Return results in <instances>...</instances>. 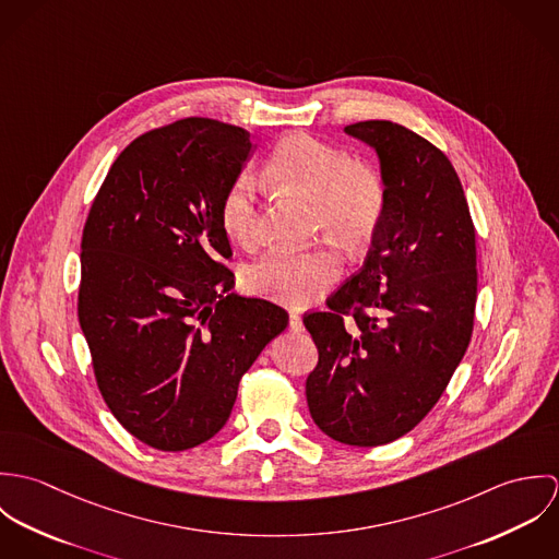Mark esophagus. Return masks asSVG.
I'll list each match as a JSON object with an SVG mask.
<instances>
[{
  "instance_id": "34e87169",
  "label": "esophagus",
  "mask_w": 559,
  "mask_h": 559,
  "mask_svg": "<svg viewBox=\"0 0 559 559\" xmlns=\"http://www.w3.org/2000/svg\"><path fill=\"white\" fill-rule=\"evenodd\" d=\"M288 324H290L293 331H304V322H301L299 312H290V314H288Z\"/></svg>"
}]
</instances>
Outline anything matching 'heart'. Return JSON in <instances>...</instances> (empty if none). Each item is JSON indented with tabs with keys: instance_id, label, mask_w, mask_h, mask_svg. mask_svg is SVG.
Listing matches in <instances>:
<instances>
[{
	"instance_id": "1",
	"label": "heart",
	"mask_w": 559,
	"mask_h": 559,
	"mask_svg": "<svg viewBox=\"0 0 559 559\" xmlns=\"http://www.w3.org/2000/svg\"><path fill=\"white\" fill-rule=\"evenodd\" d=\"M264 182L312 200L314 233L337 240L348 251L366 249L388 215V180L372 160L350 157L310 133H290L275 144L264 163ZM219 224L237 242L258 237V189L237 176L222 195ZM344 266L335 245L306 251L275 249L245 269L249 293L290 308H306L335 284Z\"/></svg>"
}]
</instances>
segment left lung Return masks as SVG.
<instances>
[{"label": "left lung", "instance_id": "obj_1", "mask_svg": "<svg viewBox=\"0 0 559 559\" xmlns=\"http://www.w3.org/2000/svg\"><path fill=\"white\" fill-rule=\"evenodd\" d=\"M344 131L379 153L390 202L364 266L304 317L319 348L306 396L326 437L374 448L428 415L469 346L476 228L454 165L428 140L390 120Z\"/></svg>", "mask_w": 559, "mask_h": 559}]
</instances>
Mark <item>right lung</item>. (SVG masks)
<instances>
[{
  "label": "right lung",
  "instance_id": "obj_1",
  "mask_svg": "<svg viewBox=\"0 0 559 559\" xmlns=\"http://www.w3.org/2000/svg\"><path fill=\"white\" fill-rule=\"evenodd\" d=\"M249 133L182 118L133 140L83 226L78 314L98 392L142 443L182 452L230 417L240 377L288 314L237 297L219 202Z\"/></svg>",
  "mask_w": 559,
  "mask_h": 559
}]
</instances>
